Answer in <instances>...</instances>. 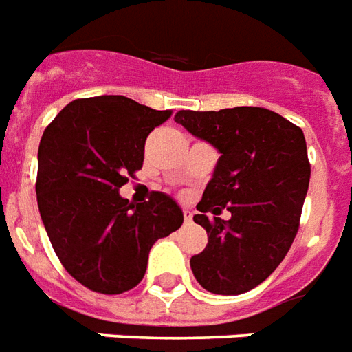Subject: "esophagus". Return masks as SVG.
<instances>
[{
    "mask_svg": "<svg viewBox=\"0 0 352 352\" xmlns=\"http://www.w3.org/2000/svg\"><path fill=\"white\" fill-rule=\"evenodd\" d=\"M184 220H186V223H191V220H193V212L189 210V208L184 210Z\"/></svg>",
    "mask_w": 352,
    "mask_h": 352,
    "instance_id": "1",
    "label": "esophagus"
}]
</instances>
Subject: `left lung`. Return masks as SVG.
I'll use <instances>...</instances> for the list:
<instances>
[{"mask_svg": "<svg viewBox=\"0 0 352 352\" xmlns=\"http://www.w3.org/2000/svg\"><path fill=\"white\" fill-rule=\"evenodd\" d=\"M174 121L220 153L193 216L208 244L189 260L191 271L212 294H244L278 267L298 233L311 178L303 131L275 111L248 106L182 109ZM221 208L231 221L215 218Z\"/></svg>", "mask_w": 352, "mask_h": 352, "instance_id": "obj_1", "label": "left lung"}]
</instances>
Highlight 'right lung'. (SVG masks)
Wrapping results in <instances>:
<instances>
[{"mask_svg":"<svg viewBox=\"0 0 352 352\" xmlns=\"http://www.w3.org/2000/svg\"><path fill=\"white\" fill-rule=\"evenodd\" d=\"M170 117L119 94L69 102L37 151V206L58 260L100 294H123L146 275L151 246L184 223L180 204L155 191L148 203L119 195L144 163V144Z\"/></svg>","mask_w":352,"mask_h":352,"instance_id":"add662e5","label":"right lung"}]
</instances>
